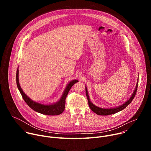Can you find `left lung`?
I'll return each mask as SVG.
<instances>
[{"instance_id": "obj_1", "label": "left lung", "mask_w": 151, "mask_h": 151, "mask_svg": "<svg viewBox=\"0 0 151 151\" xmlns=\"http://www.w3.org/2000/svg\"><path fill=\"white\" fill-rule=\"evenodd\" d=\"M138 82H139V76H138V79H137V81L136 88H134V90L133 92L132 96L130 97V98H129L122 104H121V105H119L117 107H111V108H103V107H98V106H96L95 104H94L90 100L87 88L85 86L86 96H87V99H88V105H89L90 108L91 109V111H93L94 113H96L97 115H112V114H116L118 112H120L121 111H122L125 108V107L129 104H130V103L132 102V101L133 100L134 97H135V95H136V91H137V89Z\"/></svg>"}]
</instances>
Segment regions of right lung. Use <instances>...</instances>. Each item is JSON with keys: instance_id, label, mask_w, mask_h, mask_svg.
I'll list each match as a JSON object with an SVG mask.
<instances>
[{"instance_id": "add662e5", "label": "right lung", "mask_w": 151, "mask_h": 151, "mask_svg": "<svg viewBox=\"0 0 151 151\" xmlns=\"http://www.w3.org/2000/svg\"><path fill=\"white\" fill-rule=\"evenodd\" d=\"M19 70L18 67L17 70V74H16V81H17V85L18 90L19 91L21 96H22L24 100L27 104V105L32 109L33 111L47 115H58L63 113V112L65 108V102H66V98L68 94L69 90H70L72 86L78 82L77 79H73L72 81H70L66 87L64 89L62 96L60 100L54 103H50V104H44L40 103L39 102H36L33 100H32L30 97H29L23 91L22 88H21V86L19 82Z\"/></svg>"}]
</instances>
